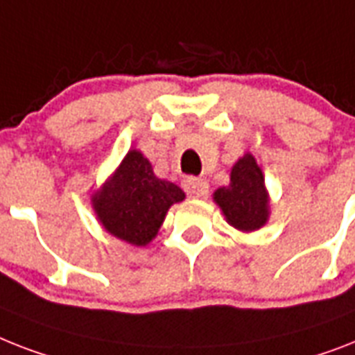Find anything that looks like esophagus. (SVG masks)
I'll use <instances>...</instances> for the list:
<instances>
[{"label":"esophagus","instance_id":"1","mask_svg":"<svg viewBox=\"0 0 355 355\" xmlns=\"http://www.w3.org/2000/svg\"><path fill=\"white\" fill-rule=\"evenodd\" d=\"M184 189H186V193L189 197L200 198L207 193V182L204 178L187 177L186 180H184Z\"/></svg>","mask_w":355,"mask_h":355}]
</instances>
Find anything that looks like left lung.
<instances>
[{
    "label": "left lung",
    "mask_w": 355,
    "mask_h": 355,
    "mask_svg": "<svg viewBox=\"0 0 355 355\" xmlns=\"http://www.w3.org/2000/svg\"><path fill=\"white\" fill-rule=\"evenodd\" d=\"M213 200L223 209L227 224L239 232H255L268 223L270 197L253 155L246 153L239 158L232 168L230 186L218 187Z\"/></svg>",
    "instance_id": "8db88e82"
}]
</instances>
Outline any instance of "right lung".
I'll return each mask as SVG.
<instances>
[{
  "label": "right lung",
  "instance_id": "add662e5",
  "mask_svg": "<svg viewBox=\"0 0 355 355\" xmlns=\"http://www.w3.org/2000/svg\"><path fill=\"white\" fill-rule=\"evenodd\" d=\"M184 198L177 184L158 178L148 158L131 149L91 202L100 224L112 237L146 246L157 237L169 207Z\"/></svg>",
  "mask_w": 355,
  "mask_h": 355
}]
</instances>
